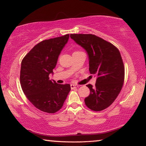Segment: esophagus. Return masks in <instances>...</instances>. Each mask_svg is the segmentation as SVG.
<instances>
[{
  "instance_id": "esophagus-1",
  "label": "esophagus",
  "mask_w": 146,
  "mask_h": 146,
  "mask_svg": "<svg viewBox=\"0 0 146 146\" xmlns=\"http://www.w3.org/2000/svg\"><path fill=\"white\" fill-rule=\"evenodd\" d=\"M78 87H79V85H75V84H71V85H70L71 89H77V88H78Z\"/></svg>"
}]
</instances>
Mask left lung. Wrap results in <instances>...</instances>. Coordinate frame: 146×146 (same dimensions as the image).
Returning <instances> with one entry per match:
<instances>
[{"mask_svg":"<svg viewBox=\"0 0 146 146\" xmlns=\"http://www.w3.org/2000/svg\"><path fill=\"white\" fill-rule=\"evenodd\" d=\"M70 37L87 52L90 73L97 77L95 87L87 85L90 92L85 105L94 111L106 109L116 100L123 84L125 68L120 52L95 35L70 34Z\"/></svg>","mask_w":146,"mask_h":146,"instance_id":"8db88e82","label":"left lung"}]
</instances>
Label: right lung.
I'll return each instance as SVG.
<instances>
[{
    "label": "right lung",
    "instance_id": "add662e5",
    "mask_svg": "<svg viewBox=\"0 0 146 146\" xmlns=\"http://www.w3.org/2000/svg\"><path fill=\"white\" fill-rule=\"evenodd\" d=\"M69 34L42 40L26 55L21 62L20 82L29 101L40 111L55 113L63 107L70 90L69 84L50 80L59 54Z\"/></svg>",
    "mask_w": 146,
    "mask_h": 146
}]
</instances>
